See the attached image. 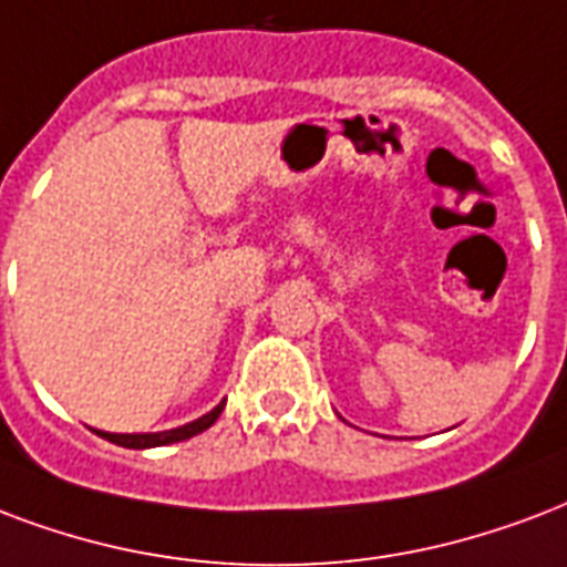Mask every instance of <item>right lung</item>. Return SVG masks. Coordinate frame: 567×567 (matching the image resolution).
Here are the masks:
<instances>
[{
  "label": "right lung",
  "instance_id": "obj_1",
  "mask_svg": "<svg viewBox=\"0 0 567 567\" xmlns=\"http://www.w3.org/2000/svg\"><path fill=\"white\" fill-rule=\"evenodd\" d=\"M223 408H226V401H223V404H216L210 413H205V416L196 419V422H189V425L184 427H172V431H159V434H106V431H97V434H101L103 440L115 443V446H124V449L168 446V443H181V440H189V437H196V434H202V431H207V427L214 425L216 419H219Z\"/></svg>",
  "mask_w": 567,
  "mask_h": 567
}]
</instances>
